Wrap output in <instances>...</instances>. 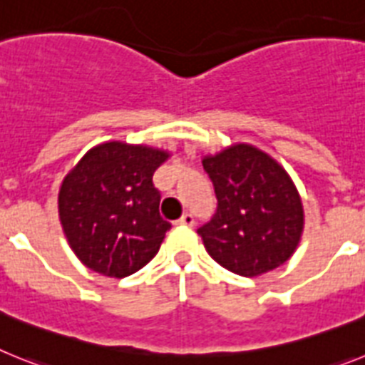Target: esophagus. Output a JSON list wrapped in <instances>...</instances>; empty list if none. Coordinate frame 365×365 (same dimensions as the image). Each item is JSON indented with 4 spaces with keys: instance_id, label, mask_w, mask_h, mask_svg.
I'll use <instances>...</instances> for the list:
<instances>
[{
    "instance_id": "34e87169",
    "label": "esophagus",
    "mask_w": 365,
    "mask_h": 365,
    "mask_svg": "<svg viewBox=\"0 0 365 365\" xmlns=\"http://www.w3.org/2000/svg\"><path fill=\"white\" fill-rule=\"evenodd\" d=\"M178 222L180 224H183V226H195V217H192L191 213H185Z\"/></svg>"
}]
</instances>
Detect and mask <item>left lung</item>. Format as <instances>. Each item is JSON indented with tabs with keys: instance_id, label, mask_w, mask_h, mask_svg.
Returning a JSON list of instances; mask_svg holds the SVG:
<instances>
[{
	"instance_id": "obj_1",
	"label": "left lung",
	"mask_w": 365,
	"mask_h": 365,
	"mask_svg": "<svg viewBox=\"0 0 365 365\" xmlns=\"http://www.w3.org/2000/svg\"><path fill=\"white\" fill-rule=\"evenodd\" d=\"M204 169L217 211L198 227L207 253L226 270L255 277L290 259L303 231V205L277 161L250 145H233Z\"/></svg>"
}]
</instances>
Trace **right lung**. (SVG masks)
Returning a JSON list of instances; mask_svg holds the SVG:
<instances>
[{
	"mask_svg": "<svg viewBox=\"0 0 365 365\" xmlns=\"http://www.w3.org/2000/svg\"><path fill=\"white\" fill-rule=\"evenodd\" d=\"M167 152L104 143L66 176L58 213L82 264L108 277H126L154 259L170 230L160 215L161 192L152 176Z\"/></svg>",
	"mask_w": 365,
	"mask_h": 365,
	"instance_id": "obj_1",
	"label": "right lung"
}]
</instances>
